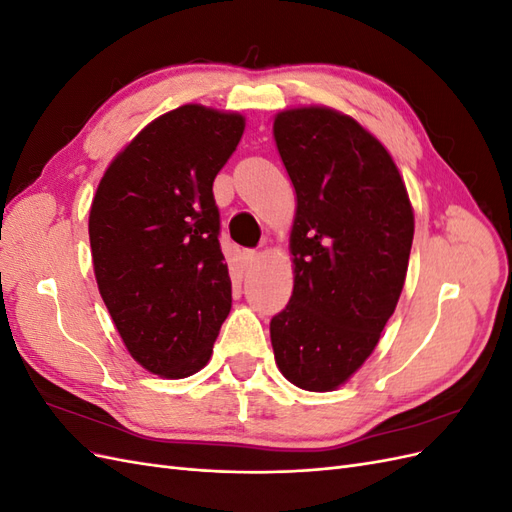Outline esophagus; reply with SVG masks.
<instances>
[{"label":"esophagus","instance_id":"34e87169","mask_svg":"<svg viewBox=\"0 0 512 512\" xmlns=\"http://www.w3.org/2000/svg\"><path fill=\"white\" fill-rule=\"evenodd\" d=\"M241 260H243V267H245V271L247 269H252L256 262H258V254L254 252V250H245L243 254H241Z\"/></svg>","mask_w":512,"mask_h":512}]
</instances>
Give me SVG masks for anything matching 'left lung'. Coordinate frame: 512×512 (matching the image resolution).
Here are the masks:
<instances>
[{"label":"left lung","mask_w":512,"mask_h":512,"mask_svg":"<svg viewBox=\"0 0 512 512\" xmlns=\"http://www.w3.org/2000/svg\"><path fill=\"white\" fill-rule=\"evenodd\" d=\"M273 138L297 192L294 288L271 320L273 354L288 382L327 393L361 369L395 312L414 211L391 153L350 115L286 108Z\"/></svg>","instance_id":"left-lung-1"}]
</instances>
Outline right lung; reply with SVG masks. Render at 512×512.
Segmentation results:
<instances>
[{
  "instance_id": "obj_1",
  "label": "right lung",
  "mask_w": 512,
  "mask_h": 512,
  "mask_svg": "<svg viewBox=\"0 0 512 512\" xmlns=\"http://www.w3.org/2000/svg\"><path fill=\"white\" fill-rule=\"evenodd\" d=\"M245 117L183 104L153 119L104 170L89 209L102 301L132 359L168 380L203 369L232 305L213 179Z\"/></svg>"
}]
</instances>
